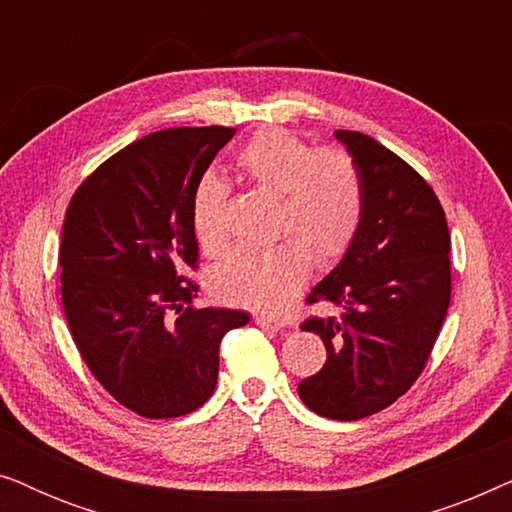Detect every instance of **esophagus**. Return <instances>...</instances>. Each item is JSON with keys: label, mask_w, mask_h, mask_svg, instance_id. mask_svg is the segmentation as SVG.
<instances>
[{"label": "esophagus", "mask_w": 512, "mask_h": 512, "mask_svg": "<svg viewBox=\"0 0 512 512\" xmlns=\"http://www.w3.org/2000/svg\"><path fill=\"white\" fill-rule=\"evenodd\" d=\"M256 324L265 328V331H282L286 326L284 319H277V317H265V314H256Z\"/></svg>", "instance_id": "34e87169"}]
</instances>
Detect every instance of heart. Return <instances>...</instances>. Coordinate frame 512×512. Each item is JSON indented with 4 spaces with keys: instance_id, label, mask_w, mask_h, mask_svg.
I'll list each match as a JSON object with an SVG mask.
<instances>
[{
    "instance_id": "obj_1",
    "label": "heart",
    "mask_w": 512,
    "mask_h": 512,
    "mask_svg": "<svg viewBox=\"0 0 512 512\" xmlns=\"http://www.w3.org/2000/svg\"><path fill=\"white\" fill-rule=\"evenodd\" d=\"M235 170L249 184L277 195L270 247L230 251L212 270V291L226 303L277 310L310 275L312 261L328 265L345 254L359 233L363 184L347 151L307 144L282 128L258 130L237 151ZM230 188L205 174L191 198L193 233L202 249L226 244Z\"/></svg>"
}]
</instances>
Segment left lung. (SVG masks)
<instances>
[{"instance_id":"1","label":"left lung","mask_w":512,"mask_h":512,"mask_svg":"<svg viewBox=\"0 0 512 512\" xmlns=\"http://www.w3.org/2000/svg\"><path fill=\"white\" fill-rule=\"evenodd\" d=\"M335 137L359 167L363 216L345 258L305 300L340 312L300 324L321 335L326 363L298 396L321 417L354 422L389 408L429 361L450 307V228L415 167L363 132Z\"/></svg>"}]
</instances>
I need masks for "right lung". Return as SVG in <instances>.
I'll use <instances>...</instances> for the list:
<instances>
[{
	"instance_id": "add662e5",
	"label": "right lung",
	"mask_w": 512,
	"mask_h": 512,
	"mask_svg": "<svg viewBox=\"0 0 512 512\" xmlns=\"http://www.w3.org/2000/svg\"><path fill=\"white\" fill-rule=\"evenodd\" d=\"M235 128H167L104 160L69 200L60 293L97 382L149 419L184 417L214 394L223 335L242 310L195 307L191 198Z\"/></svg>"
}]
</instances>
